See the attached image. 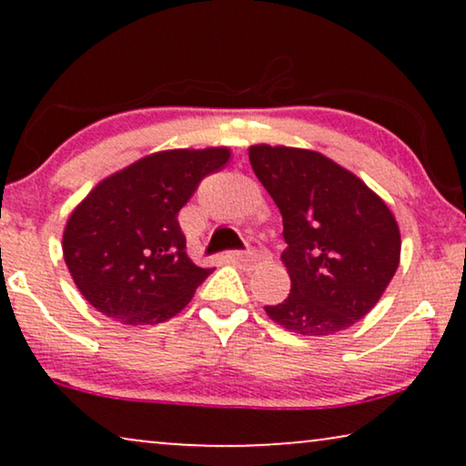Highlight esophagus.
I'll list each match as a JSON object with an SVG mask.
<instances>
[{
  "mask_svg": "<svg viewBox=\"0 0 466 466\" xmlns=\"http://www.w3.org/2000/svg\"><path fill=\"white\" fill-rule=\"evenodd\" d=\"M228 257H231L233 260H241V263H257V260L267 257V252L263 250V248H248V250L228 252Z\"/></svg>",
  "mask_w": 466,
  "mask_h": 466,
  "instance_id": "1",
  "label": "esophagus"
}]
</instances>
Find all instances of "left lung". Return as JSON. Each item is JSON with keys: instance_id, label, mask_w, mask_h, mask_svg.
<instances>
[{"instance_id": "left-lung-1", "label": "left lung", "mask_w": 466, "mask_h": 466, "mask_svg": "<svg viewBox=\"0 0 466 466\" xmlns=\"http://www.w3.org/2000/svg\"><path fill=\"white\" fill-rule=\"evenodd\" d=\"M250 165L284 222L290 292L267 316L299 335L350 329L375 308L399 267L400 233L384 201L320 152L252 146Z\"/></svg>"}]
</instances>
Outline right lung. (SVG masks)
<instances>
[{
  "mask_svg": "<svg viewBox=\"0 0 466 466\" xmlns=\"http://www.w3.org/2000/svg\"><path fill=\"white\" fill-rule=\"evenodd\" d=\"M227 148L165 150L99 182L69 216L63 257L82 297L123 324L169 320L212 269L187 254L177 214Z\"/></svg>",
  "mask_w": 466,
  "mask_h": 466,
  "instance_id": "1",
  "label": "right lung"
}]
</instances>
